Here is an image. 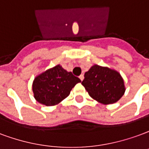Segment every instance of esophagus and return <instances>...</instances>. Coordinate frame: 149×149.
<instances>
[{
    "instance_id": "1",
    "label": "esophagus",
    "mask_w": 149,
    "mask_h": 149,
    "mask_svg": "<svg viewBox=\"0 0 149 149\" xmlns=\"http://www.w3.org/2000/svg\"><path fill=\"white\" fill-rule=\"evenodd\" d=\"M79 78H80V80L82 81V80H84V75H80V77H79Z\"/></svg>"
}]
</instances>
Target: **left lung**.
<instances>
[{"label": "left lung", "mask_w": 149, "mask_h": 149, "mask_svg": "<svg viewBox=\"0 0 149 149\" xmlns=\"http://www.w3.org/2000/svg\"><path fill=\"white\" fill-rule=\"evenodd\" d=\"M81 84L91 98L103 104L116 102L125 91L123 79L118 72L97 65L86 72Z\"/></svg>", "instance_id": "left-lung-1"}]
</instances>
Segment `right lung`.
<instances>
[{"instance_id":"obj_1","label":"right lung","mask_w":149,"mask_h":149,"mask_svg":"<svg viewBox=\"0 0 149 149\" xmlns=\"http://www.w3.org/2000/svg\"><path fill=\"white\" fill-rule=\"evenodd\" d=\"M81 80L59 65L38 75L33 82L36 100L46 106H54L65 99L72 88Z\"/></svg>"}]
</instances>
